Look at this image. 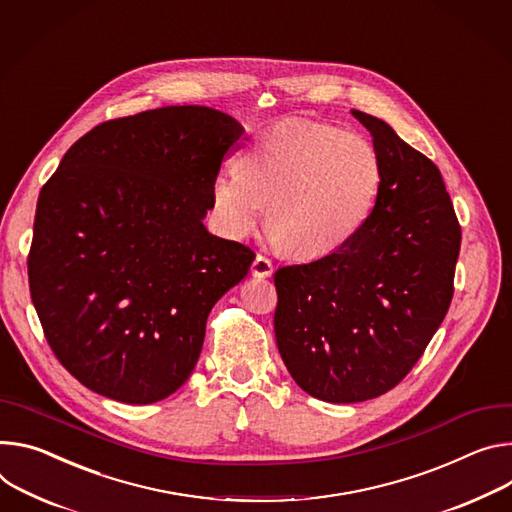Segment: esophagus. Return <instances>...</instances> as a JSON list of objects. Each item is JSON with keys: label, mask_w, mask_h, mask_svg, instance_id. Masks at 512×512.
<instances>
[{"label": "esophagus", "mask_w": 512, "mask_h": 512, "mask_svg": "<svg viewBox=\"0 0 512 512\" xmlns=\"http://www.w3.org/2000/svg\"><path fill=\"white\" fill-rule=\"evenodd\" d=\"M251 273L255 277H269L273 273V263L265 255H257L251 265Z\"/></svg>", "instance_id": "esophagus-1"}]
</instances>
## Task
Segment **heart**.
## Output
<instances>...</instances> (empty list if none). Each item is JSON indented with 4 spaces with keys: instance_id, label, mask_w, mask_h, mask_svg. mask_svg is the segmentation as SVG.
<instances>
[{
    "instance_id": "obj_1",
    "label": "heart",
    "mask_w": 512,
    "mask_h": 512,
    "mask_svg": "<svg viewBox=\"0 0 512 512\" xmlns=\"http://www.w3.org/2000/svg\"><path fill=\"white\" fill-rule=\"evenodd\" d=\"M239 171L212 183V214L241 241L265 206L271 241L296 259L329 257L367 224L382 192V163L365 136L314 120H284L259 132Z\"/></svg>"
}]
</instances>
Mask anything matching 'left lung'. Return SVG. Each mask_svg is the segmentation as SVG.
<instances>
[{
	"instance_id": "obj_1",
	"label": "left lung",
	"mask_w": 512,
	"mask_h": 512,
	"mask_svg": "<svg viewBox=\"0 0 512 512\" xmlns=\"http://www.w3.org/2000/svg\"><path fill=\"white\" fill-rule=\"evenodd\" d=\"M380 157L382 192L341 251L273 275L275 341L294 382L335 402L400 384L443 322L461 228L437 165L384 120L353 110Z\"/></svg>"
}]
</instances>
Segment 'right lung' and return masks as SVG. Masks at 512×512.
<instances>
[{
  "instance_id": "obj_1",
  "label": "right lung",
  "mask_w": 512,
  "mask_h": 512,
  "mask_svg": "<svg viewBox=\"0 0 512 512\" xmlns=\"http://www.w3.org/2000/svg\"><path fill=\"white\" fill-rule=\"evenodd\" d=\"M243 132L206 106L108 120L42 185L30 296L53 353L85 388L151 404L190 378L212 306L255 259L202 222Z\"/></svg>"
}]
</instances>
